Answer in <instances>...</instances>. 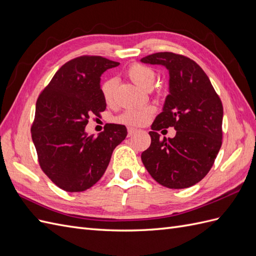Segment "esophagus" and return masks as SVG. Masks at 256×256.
<instances>
[{"label": "esophagus", "mask_w": 256, "mask_h": 256, "mask_svg": "<svg viewBox=\"0 0 256 256\" xmlns=\"http://www.w3.org/2000/svg\"><path fill=\"white\" fill-rule=\"evenodd\" d=\"M136 128L129 127V128H128V136H131L132 134H136Z\"/></svg>", "instance_id": "34e87169"}]
</instances>
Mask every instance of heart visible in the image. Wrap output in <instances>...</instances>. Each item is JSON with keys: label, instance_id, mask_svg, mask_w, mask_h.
I'll use <instances>...</instances> for the list:
<instances>
[{"label": "heart", "instance_id": "heart-1", "mask_svg": "<svg viewBox=\"0 0 256 256\" xmlns=\"http://www.w3.org/2000/svg\"><path fill=\"white\" fill-rule=\"evenodd\" d=\"M126 76L130 81L134 83L138 88L143 90H150L157 79V74L152 68L142 64L131 65L127 70ZM102 95L106 104H112L114 102L115 92V81L113 79L106 80L102 86ZM154 113L152 106H142V108H130L124 111L115 118V122L124 125L130 126H140L150 120V115Z\"/></svg>", "mask_w": 256, "mask_h": 256}]
</instances>
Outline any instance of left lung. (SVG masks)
<instances>
[{
    "mask_svg": "<svg viewBox=\"0 0 256 256\" xmlns=\"http://www.w3.org/2000/svg\"><path fill=\"white\" fill-rule=\"evenodd\" d=\"M168 70V95L154 118L150 146L141 154L154 180L170 189H184L207 175L222 144L223 106L207 74L194 60L172 52L141 58ZM174 126L176 136L160 138L158 131Z\"/></svg>",
    "mask_w": 256,
    "mask_h": 256,
    "instance_id": "1",
    "label": "left lung"
}]
</instances>
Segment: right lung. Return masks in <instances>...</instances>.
<instances>
[{
  "label": "right lung",
  "mask_w": 256,
  "mask_h": 256,
  "mask_svg": "<svg viewBox=\"0 0 256 256\" xmlns=\"http://www.w3.org/2000/svg\"><path fill=\"white\" fill-rule=\"evenodd\" d=\"M102 56H80L62 66L36 102L30 128L44 173L67 192L90 189L104 174L114 148L127 136V128L108 124L97 136L85 132L90 115L106 104L100 76L118 66Z\"/></svg>",
  "instance_id": "obj_1"
}]
</instances>
